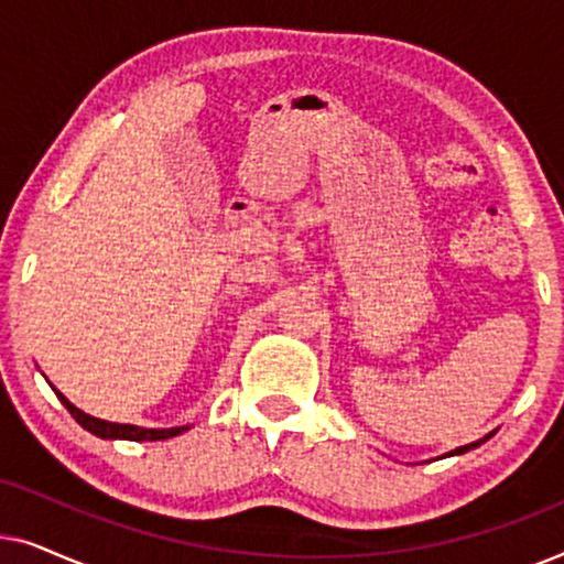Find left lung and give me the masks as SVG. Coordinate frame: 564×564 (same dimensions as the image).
Returning <instances> with one entry per match:
<instances>
[{
    "label": "left lung",
    "instance_id": "obj_1",
    "mask_svg": "<svg viewBox=\"0 0 564 564\" xmlns=\"http://www.w3.org/2000/svg\"><path fill=\"white\" fill-rule=\"evenodd\" d=\"M492 434H496V431H490V434L488 436H482V438H477V442H473V444H465V446H457V449H454V452H449V454H444V457H454V454H465V452H469V449H477V446H480V444H485V442H488V438L492 436Z\"/></svg>",
    "mask_w": 564,
    "mask_h": 564
}]
</instances>
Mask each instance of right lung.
<instances>
[{
    "mask_svg": "<svg viewBox=\"0 0 564 564\" xmlns=\"http://www.w3.org/2000/svg\"><path fill=\"white\" fill-rule=\"evenodd\" d=\"M56 392L61 403L66 405V411L74 415L76 423H79L82 429H87L89 434H95L99 438H126V442H161V438H172V436H180L187 431L189 426H174V429H143V426H133V423H112V421H102V419H95V415L84 413L76 408L72 400H68L64 392Z\"/></svg>",
    "mask_w": 564,
    "mask_h": 564,
    "instance_id": "add662e5",
    "label": "right lung"
}]
</instances>
